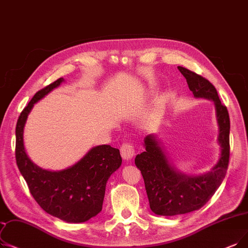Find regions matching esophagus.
Listing matches in <instances>:
<instances>
[{"label": "esophagus", "mask_w": 248, "mask_h": 248, "mask_svg": "<svg viewBox=\"0 0 248 248\" xmlns=\"http://www.w3.org/2000/svg\"><path fill=\"white\" fill-rule=\"evenodd\" d=\"M121 155L124 160H131L136 155V150L132 143L125 142L121 147Z\"/></svg>", "instance_id": "1"}]
</instances>
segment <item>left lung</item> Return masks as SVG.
<instances>
[{"instance_id": "obj_1", "label": "left lung", "mask_w": 248, "mask_h": 248, "mask_svg": "<svg viewBox=\"0 0 248 248\" xmlns=\"http://www.w3.org/2000/svg\"><path fill=\"white\" fill-rule=\"evenodd\" d=\"M186 79L189 90L197 98L211 99L215 103L219 125L218 142L221 155L210 172L188 176L171 166L156 137L145 138L146 151L136 156L135 163L144 178L150 208L161 216H175L201 209L214 196L226 175L230 156V118L227 107L222 104L214 85L201 75L177 67Z\"/></svg>"}]
</instances>
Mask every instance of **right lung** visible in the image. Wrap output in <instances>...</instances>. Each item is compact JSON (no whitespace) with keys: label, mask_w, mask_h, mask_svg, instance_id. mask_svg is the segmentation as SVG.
Returning a JSON list of instances; mask_svg holds the SVG:
<instances>
[{"label":"right lung","mask_w":248,"mask_h":248,"mask_svg":"<svg viewBox=\"0 0 248 248\" xmlns=\"http://www.w3.org/2000/svg\"><path fill=\"white\" fill-rule=\"evenodd\" d=\"M64 80L39 90L21 112L16 125V162L36 202L53 217L69 223L88 221L101 212L106 182L122 165L120 150L109 145L92 148L79 162L61 171H48L29 159L23 142L24 125L34 103Z\"/></svg>","instance_id":"add662e5"}]
</instances>
